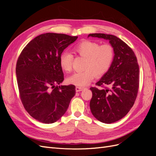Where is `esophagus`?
I'll use <instances>...</instances> for the list:
<instances>
[{"instance_id":"34e87169","label":"esophagus","mask_w":156,"mask_h":156,"mask_svg":"<svg viewBox=\"0 0 156 156\" xmlns=\"http://www.w3.org/2000/svg\"><path fill=\"white\" fill-rule=\"evenodd\" d=\"M83 90V87H75V91H76L77 92H80V91H82Z\"/></svg>"}]
</instances>
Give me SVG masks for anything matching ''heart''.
<instances>
[{
    "mask_svg": "<svg viewBox=\"0 0 156 156\" xmlns=\"http://www.w3.org/2000/svg\"><path fill=\"white\" fill-rule=\"evenodd\" d=\"M73 52L85 58L83 72H77L67 79L69 84L78 87L86 86L94 78L101 77L109 70L115 57V50L109 44H100L90 40H83L75 45ZM73 57L68 52H63L59 58L60 66L63 71L70 72L72 69Z\"/></svg>",
    "mask_w": 156,
    "mask_h": 156,
    "instance_id": "b5f03b06",
    "label": "heart"
}]
</instances>
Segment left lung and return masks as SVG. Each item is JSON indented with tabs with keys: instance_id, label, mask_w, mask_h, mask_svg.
<instances>
[{
	"instance_id": "left-lung-1",
	"label": "left lung",
	"mask_w": 156,
	"mask_h": 156,
	"mask_svg": "<svg viewBox=\"0 0 156 156\" xmlns=\"http://www.w3.org/2000/svg\"><path fill=\"white\" fill-rule=\"evenodd\" d=\"M89 36L109 40L115 50L114 60L109 70L96 84L103 88H90L92 92L90 107L93 116L103 123L111 124L128 113L137 96V59L130 47L115 36L97 33L90 34Z\"/></svg>"
}]
</instances>
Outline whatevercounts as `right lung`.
<instances>
[{
    "label": "right lung",
    "mask_w": 156,
    "mask_h": 156,
    "mask_svg": "<svg viewBox=\"0 0 156 156\" xmlns=\"http://www.w3.org/2000/svg\"><path fill=\"white\" fill-rule=\"evenodd\" d=\"M77 36L45 33L31 40L16 64L17 81L21 102L27 112L44 124L59 120L75 94V87L58 86L64 80L59 58Z\"/></svg>",
    "instance_id": "obj_1"
}]
</instances>
